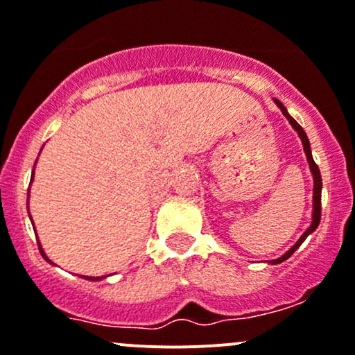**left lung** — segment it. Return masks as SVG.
<instances>
[{
  "mask_svg": "<svg viewBox=\"0 0 355 355\" xmlns=\"http://www.w3.org/2000/svg\"><path fill=\"white\" fill-rule=\"evenodd\" d=\"M274 102L277 103V107H279V109L282 110V114L286 115V117H287V121L291 122V125H293V128L296 129V132L300 134L301 141H303V146H304L306 158H308L309 168H311L313 180H315V189H313V223H311V226H309L308 230L304 231V234H303V236H301L300 240L296 241V245H294L293 248L289 250V252L284 253V255H282L281 259H275V260H272V263H281V262H284V260L289 259V257L293 255V253L296 252L297 248H300L301 243H303V241L306 240V238H308V234H309V233H313V231H315L316 227H318V225H320V219H322V175H320V168H318V165H316V163H315V159H313V156H311V149H309V141H308V136H306V132H304V130H303V128H301V125L297 124V122L294 121V119L291 117L289 114H287L286 107L282 105V103L279 102V100H274Z\"/></svg>",
  "mask_w": 355,
  "mask_h": 355,
  "instance_id": "left-lung-1",
  "label": "left lung"
}]
</instances>
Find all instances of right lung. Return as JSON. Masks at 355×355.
<instances>
[{
  "instance_id": "obj_1",
  "label": "right lung",
  "mask_w": 355,
  "mask_h": 355,
  "mask_svg": "<svg viewBox=\"0 0 355 355\" xmlns=\"http://www.w3.org/2000/svg\"><path fill=\"white\" fill-rule=\"evenodd\" d=\"M32 178H33V175H32ZM27 209H28V204H27ZM39 250H40V253H42V257H44V259H46L47 262H51V260L47 259V257H46V253L42 252V246H40V245H39ZM87 279H88V281H100V279H102V277H87Z\"/></svg>"
}]
</instances>
